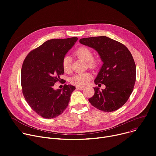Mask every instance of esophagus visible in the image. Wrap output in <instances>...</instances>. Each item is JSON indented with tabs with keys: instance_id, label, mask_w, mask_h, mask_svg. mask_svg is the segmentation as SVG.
<instances>
[{
	"instance_id": "34e87169",
	"label": "esophagus",
	"mask_w": 156,
	"mask_h": 156,
	"mask_svg": "<svg viewBox=\"0 0 156 156\" xmlns=\"http://www.w3.org/2000/svg\"><path fill=\"white\" fill-rule=\"evenodd\" d=\"M76 88L77 90H83V87H76Z\"/></svg>"
}]
</instances>
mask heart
Segmentation results:
<instances>
[{
	"mask_svg": "<svg viewBox=\"0 0 156 156\" xmlns=\"http://www.w3.org/2000/svg\"><path fill=\"white\" fill-rule=\"evenodd\" d=\"M76 56L83 60L84 62H87L88 66L90 68L95 69L99 65L98 61L94 59V56L88 48L85 47H81L76 49L75 52ZM62 68L64 72L66 73H69L71 72V58L69 56H65L62 63ZM92 75L90 72H86L83 73H78L73 76L70 79V82L72 84L78 87H83L88 83L90 80L92 78Z\"/></svg>",
	"mask_w": 156,
	"mask_h": 156,
	"instance_id": "heart-1",
	"label": "heart"
}]
</instances>
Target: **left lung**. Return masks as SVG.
Segmentation results:
<instances>
[{"label":"left lung","instance_id":"8db88e82","mask_svg":"<svg viewBox=\"0 0 156 156\" xmlns=\"http://www.w3.org/2000/svg\"><path fill=\"white\" fill-rule=\"evenodd\" d=\"M80 42L95 49L103 65L94 80L105 90L94 88V94L89 102L105 112L114 111L128 100L134 87L136 68L133 56L124 45L106 36L83 38Z\"/></svg>","mask_w":156,"mask_h":156}]
</instances>
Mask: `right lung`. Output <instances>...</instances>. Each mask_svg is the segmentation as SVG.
I'll use <instances>...</instances> for the list:
<instances>
[{"label":"right lung","mask_w":156,"mask_h":156,"mask_svg":"<svg viewBox=\"0 0 156 156\" xmlns=\"http://www.w3.org/2000/svg\"><path fill=\"white\" fill-rule=\"evenodd\" d=\"M77 37L51 39L32 50L25 57L21 69L22 91L32 109L41 117L51 119L62 114L67 108L71 94L75 90L64 84L55 90V83L66 81L62 60L78 40Z\"/></svg>","instance_id":"right-lung-1"}]
</instances>
